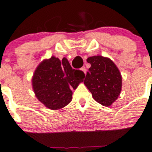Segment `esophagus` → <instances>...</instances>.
Returning <instances> with one entry per match:
<instances>
[{
	"label": "esophagus",
	"mask_w": 152,
	"mask_h": 152,
	"mask_svg": "<svg viewBox=\"0 0 152 152\" xmlns=\"http://www.w3.org/2000/svg\"><path fill=\"white\" fill-rule=\"evenodd\" d=\"M81 70H82V71H83L85 74H86V71H87V69H86V68L85 67V66H83V67L81 68Z\"/></svg>",
	"instance_id": "34e87169"
}]
</instances>
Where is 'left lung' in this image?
<instances>
[{"label":"left lung","instance_id":"obj_1","mask_svg":"<svg viewBox=\"0 0 152 152\" xmlns=\"http://www.w3.org/2000/svg\"><path fill=\"white\" fill-rule=\"evenodd\" d=\"M91 64L84 84L97 103L110 106L119 97L122 87V77L118 68L109 58L101 55L89 57Z\"/></svg>","mask_w":152,"mask_h":152}]
</instances>
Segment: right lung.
<instances>
[{
  "instance_id": "add662e5",
  "label": "right lung",
  "mask_w": 152,
  "mask_h": 152,
  "mask_svg": "<svg viewBox=\"0 0 152 152\" xmlns=\"http://www.w3.org/2000/svg\"><path fill=\"white\" fill-rule=\"evenodd\" d=\"M84 78V73L73 69L66 58L60 61L52 56L39 63L31 83L37 100L49 110H57L71 102L72 90L83 83Z\"/></svg>"
}]
</instances>
